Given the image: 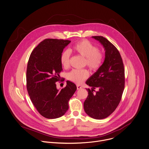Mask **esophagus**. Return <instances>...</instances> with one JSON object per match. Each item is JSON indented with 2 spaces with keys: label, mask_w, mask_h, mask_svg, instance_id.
<instances>
[{
  "label": "esophagus",
  "mask_w": 149,
  "mask_h": 149,
  "mask_svg": "<svg viewBox=\"0 0 149 149\" xmlns=\"http://www.w3.org/2000/svg\"><path fill=\"white\" fill-rule=\"evenodd\" d=\"M82 88V87L81 86H79V85H77V90H80V89H81Z\"/></svg>",
  "instance_id": "34e87169"
}]
</instances>
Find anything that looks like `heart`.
Instances as JSON below:
<instances>
[{"instance_id": "b5f03b06", "label": "heart", "mask_w": 149, "mask_h": 149, "mask_svg": "<svg viewBox=\"0 0 149 149\" xmlns=\"http://www.w3.org/2000/svg\"><path fill=\"white\" fill-rule=\"evenodd\" d=\"M72 51L85 57V65L93 72L99 70L102 66L104 59V53L99 50V49L87 40H82L76 43L72 47ZM70 54L69 50H64L60 56L61 65L67 68L70 63ZM89 76V72L87 69H73L68 74V79L80 84Z\"/></svg>"}]
</instances>
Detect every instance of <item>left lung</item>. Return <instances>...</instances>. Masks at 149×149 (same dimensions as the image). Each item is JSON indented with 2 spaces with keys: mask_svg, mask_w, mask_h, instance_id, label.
Instances as JSON below:
<instances>
[{
  "mask_svg": "<svg viewBox=\"0 0 149 149\" xmlns=\"http://www.w3.org/2000/svg\"><path fill=\"white\" fill-rule=\"evenodd\" d=\"M93 38L103 46L105 58L100 68L86 81L93 88L87 89L88 95L84 109L89 116L100 120L110 116L119 104L125 86V70L117 49L103 36Z\"/></svg>",
  "mask_w": 149,
  "mask_h": 149,
  "instance_id": "obj_1",
  "label": "left lung"
}]
</instances>
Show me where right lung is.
<instances>
[{
	"instance_id": "obj_1",
	"label": "right lung",
	"mask_w": 149,
	"mask_h": 149,
	"mask_svg": "<svg viewBox=\"0 0 149 149\" xmlns=\"http://www.w3.org/2000/svg\"><path fill=\"white\" fill-rule=\"evenodd\" d=\"M68 40L46 39L31 52L26 69V88L31 100L44 117L52 119L62 116L69 109V100L76 86L70 81L61 91L56 81L63 70L60 56L70 43Z\"/></svg>"
}]
</instances>
